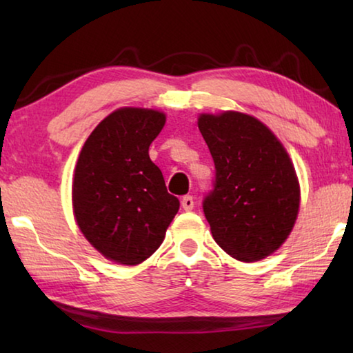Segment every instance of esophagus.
I'll return each mask as SVG.
<instances>
[{
	"instance_id": "34e87169",
	"label": "esophagus",
	"mask_w": 353,
	"mask_h": 353,
	"mask_svg": "<svg viewBox=\"0 0 353 353\" xmlns=\"http://www.w3.org/2000/svg\"><path fill=\"white\" fill-rule=\"evenodd\" d=\"M181 202H182V208H183V210H187V212L193 210V207H194L193 196H183Z\"/></svg>"
}]
</instances>
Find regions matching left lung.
<instances>
[{
  "label": "left lung",
  "mask_w": 353,
  "mask_h": 353,
  "mask_svg": "<svg viewBox=\"0 0 353 353\" xmlns=\"http://www.w3.org/2000/svg\"><path fill=\"white\" fill-rule=\"evenodd\" d=\"M198 126L214 162L213 187L202 201L214 241L240 261L265 259L297 218L288 154L265 124L240 112L201 115Z\"/></svg>",
  "instance_id": "left-lung-1"
}]
</instances>
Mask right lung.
Listing matches in <instances>:
<instances>
[{
	"label": "right lung",
	"mask_w": 353,
	"mask_h": 353,
	"mask_svg": "<svg viewBox=\"0 0 353 353\" xmlns=\"http://www.w3.org/2000/svg\"><path fill=\"white\" fill-rule=\"evenodd\" d=\"M165 121L157 110L118 109L98 124L77 159L76 223L94 249L121 265L151 256L181 205L149 159Z\"/></svg>",
	"instance_id": "add662e5"
}]
</instances>
